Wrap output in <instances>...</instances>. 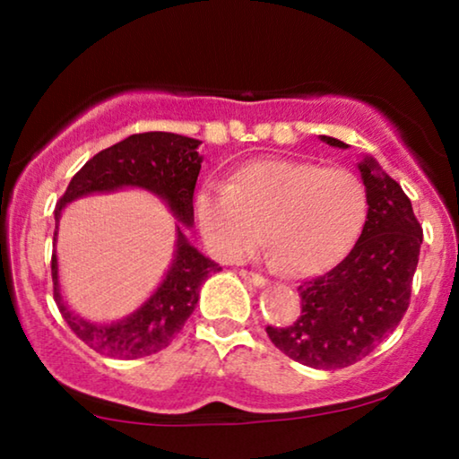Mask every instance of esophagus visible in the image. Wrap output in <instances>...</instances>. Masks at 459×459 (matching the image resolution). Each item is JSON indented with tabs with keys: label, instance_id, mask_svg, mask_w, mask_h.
<instances>
[{
	"label": "esophagus",
	"instance_id": "obj_1",
	"mask_svg": "<svg viewBox=\"0 0 459 459\" xmlns=\"http://www.w3.org/2000/svg\"><path fill=\"white\" fill-rule=\"evenodd\" d=\"M240 276H242V279H245L247 282H251L253 287H259V290H262V287H268V281H265L262 274H255V273H247V270H242Z\"/></svg>",
	"mask_w": 459,
	"mask_h": 459
}]
</instances>
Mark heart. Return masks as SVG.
<instances>
[{"instance_id":"1","label":"heart","mask_w":459,"mask_h":459,"mask_svg":"<svg viewBox=\"0 0 459 459\" xmlns=\"http://www.w3.org/2000/svg\"><path fill=\"white\" fill-rule=\"evenodd\" d=\"M366 211V186L351 169L287 157L242 163L228 185H204L195 195L197 228L214 257H247L265 236L270 262L293 274L336 264L359 236Z\"/></svg>"}]
</instances>
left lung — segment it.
I'll list each match as a JSON object with an SVG mask.
<instances>
[{
	"instance_id": "obj_1",
	"label": "left lung",
	"mask_w": 459,
	"mask_h": 459,
	"mask_svg": "<svg viewBox=\"0 0 459 459\" xmlns=\"http://www.w3.org/2000/svg\"><path fill=\"white\" fill-rule=\"evenodd\" d=\"M333 149L349 144L330 135ZM368 212L359 240L330 273L298 287L299 315L291 325H268L287 358L316 370L347 368L383 342L409 308L423 231L411 200L372 155L358 161Z\"/></svg>"
}]
</instances>
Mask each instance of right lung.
I'll use <instances>...</instances> for the list:
<instances>
[{
	"instance_id": "obj_1",
	"label": "right lung",
	"mask_w": 459,
	"mask_h": 459,
	"mask_svg": "<svg viewBox=\"0 0 459 459\" xmlns=\"http://www.w3.org/2000/svg\"><path fill=\"white\" fill-rule=\"evenodd\" d=\"M200 144L202 140L169 132L129 135L84 163L56 204L53 245L55 302L72 332L101 355L115 359H138L166 349L195 310L204 281L221 273V265L204 257L185 234L194 228V189L204 160L197 152ZM123 188H143L157 195L178 219L173 262L160 285L134 314L117 322L84 320L66 304L60 291L56 259L58 219L65 208L81 196Z\"/></svg>"
}]
</instances>
